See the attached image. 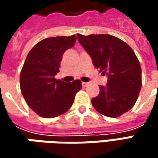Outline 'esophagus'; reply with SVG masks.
Listing matches in <instances>:
<instances>
[{
	"mask_svg": "<svg viewBox=\"0 0 158 158\" xmlns=\"http://www.w3.org/2000/svg\"><path fill=\"white\" fill-rule=\"evenodd\" d=\"M89 85V82H82V86L83 87H87Z\"/></svg>",
	"mask_w": 158,
	"mask_h": 158,
	"instance_id": "obj_1",
	"label": "esophagus"
}]
</instances>
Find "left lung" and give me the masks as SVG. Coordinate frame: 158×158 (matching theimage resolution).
Masks as SVG:
<instances>
[{
  "label": "left lung",
  "instance_id": "left-lung-1",
  "mask_svg": "<svg viewBox=\"0 0 158 158\" xmlns=\"http://www.w3.org/2000/svg\"><path fill=\"white\" fill-rule=\"evenodd\" d=\"M79 42L92 58L93 65L107 75V85L91 100L98 112L116 118L135 104L141 87L142 69L134 50L110 35H77Z\"/></svg>",
  "mask_w": 158,
  "mask_h": 158
}]
</instances>
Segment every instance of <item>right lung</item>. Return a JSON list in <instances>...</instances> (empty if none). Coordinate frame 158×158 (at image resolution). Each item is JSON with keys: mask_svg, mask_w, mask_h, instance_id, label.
<instances>
[{"mask_svg": "<svg viewBox=\"0 0 158 158\" xmlns=\"http://www.w3.org/2000/svg\"><path fill=\"white\" fill-rule=\"evenodd\" d=\"M77 36L43 39L28 53L20 74L22 94L28 106L44 118L65 113L73 104L81 81L72 83L56 79L64 52L74 47Z\"/></svg>", "mask_w": 158, "mask_h": 158, "instance_id": "add662e5", "label": "right lung"}]
</instances>
